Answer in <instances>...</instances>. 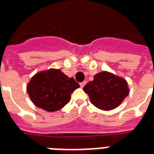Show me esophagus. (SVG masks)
Returning <instances> with one entry per match:
<instances>
[{
	"instance_id": "34e87169",
	"label": "esophagus",
	"mask_w": 154,
	"mask_h": 154,
	"mask_svg": "<svg viewBox=\"0 0 154 154\" xmlns=\"http://www.w3.org/2000/svg\"><path fill=\"white\" fill-rule=\"evenodd\" d=\"M86 84H87V82L84 81V82H82V83H80V84H79V85H80V87H81V88H84V87H85V85H86Z\"/></svg>"
}]
</instances>
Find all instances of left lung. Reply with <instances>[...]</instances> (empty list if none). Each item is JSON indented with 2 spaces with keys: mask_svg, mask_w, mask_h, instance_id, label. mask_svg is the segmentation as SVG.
<instances>
[{
  "mask_svg": "<svg viewBox=\"0 0 154 154\" xmlns=\"http://www.w3.org/2000/svg\"><path fill=\"white\" fill-rule=\"evenodd\" d=\"M83 89L88 94L91 103L103 111L115 109L130 93L125 79L107 71L96 74L94 80L88 82Z\"/></svg>",
  "mask_w": 154,
  "mask_h": 154,
  "instance_id": "8db88e82",
  "label": "left lung"
}]
</instances>
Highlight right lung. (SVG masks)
I'll use <instances>...</instances> for the list:
<instances>
[{
	"label": "right lung",
	"instance_id": "add662e5",
	"mask_svg": "<svg viewBox=\"0 0 154 154\" xmlns=\"http://www.w3.org/2000/svg\"><path fill=\"white\" fill-rule=\"evenodd\" d=\"M79 85L60 69H50L32 76L27 92L33 104L47 112L61 109L70 100V95Z\"/></svg>",
	"mask_w": 154,
	"mask_h": 154
}]
</instances>
